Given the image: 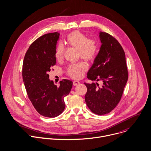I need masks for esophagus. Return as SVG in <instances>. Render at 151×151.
<instances>
[{"instance_id":"esophagus-1","label":"esophagus","mask_w":151,"mask_h":151,"mask_svg":"<svg viewBox=\"0 0 151 151\" xmlns=\"http://www.w3.org/2000/svg\"><path fill=\"white\" fill-rule=\"evenodd\" d=\"M79 83H80V81H77V80H75V81H73V85H74V86H77V85H78Z\"/></svg>"}]
</instances>
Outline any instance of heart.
Here are the masks:
<instances>
[{"label": "heart", "instance_id": "1", "mask_svg": "<svg viewBox=\"0 0 151 151\" xmlns=\"http://www.w3.org/2000/svg\"><path fill=\"white\" fill-rule=\"evenodd\" d=\"M65 42L70 46L78 50V56L84 59L94 58L99 51V43L97 40L88 39L83 33L76 31L67 35ZM64 54V48L59 45L57 47L56 58L60 59ZM87 65L86 63L80 62L71 64L67 68L68 75L75 79L81 78L84 73L87 70Z\"/></svg>", "mask_w": 151, "mask_h": 151}]
</instances>
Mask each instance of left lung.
I'll list each match as a JSON object with an SVG mask.
<instances>
[{
	"label": "left lung",
	"instance_id": "8db88e82",
	"mask_svg": "<svg viewBox=\"0 0 151 151\" xmlns=\"http://www.w3.org/2000/svg\"><path fill=\"white\" fill-rule=\"evenodd\" d=\"M101 46L93 64L87 73V78L102 81V84L84 83L87 90L84 96L88 108L97 115L112 111L122 98L128 80L124 51L110 35L99 32Z\"/></svg>",
	"mask_w": 151,
	"mask_h": 151
}]
</instances>
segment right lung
<instances>
[{"mask_svg":"<svg viewBox=\"0 0 151 151\" xmlns=\"http://www.w3.org/2000/svg\"><path fill=\"white\" fill-rule=\"evenodd\" d=\"M60 34L48 33L29 46L24 56L22 79L28 96L42 115L53 118L64 110V97L68 95L73 82L64 79L59 86L49 79L48 72L56 64V49Z\"/></svg>","mask_w":151,"mask_h":151,"instance_id":"add662e5","label":"right lung"}]
</instances>
